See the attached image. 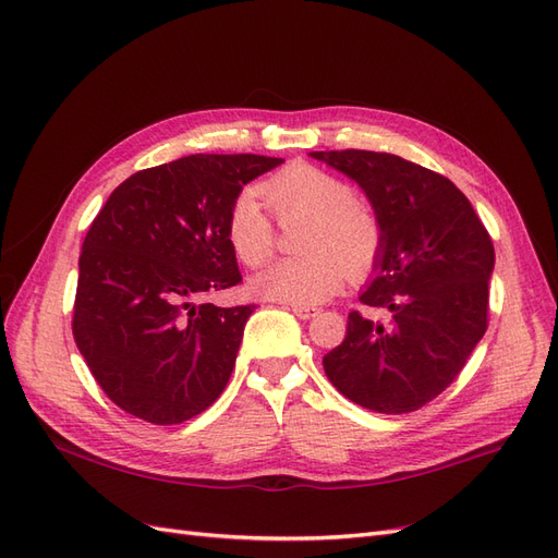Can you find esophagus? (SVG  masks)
Masks as SVG:
<instances>
[{
  "label": "esophagus",
  "instance_id": "obj_1",
  "mask_svg": "<svg viewBox=\"0 0 558 558\" xmlns=\"http://www.w3.org/2000/svg\"><path fill=\"white\" fill-rule=\"evenodd\" d=\"M289 310L298 316V318H314L318 314V307H312V305H289Z\"/></svg>",
  "mask_w": 558,
  "mask_h": 558
}]
</instances>
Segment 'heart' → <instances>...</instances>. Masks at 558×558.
<instances>
[{
	"label": "heart",
	"instance_id": "heart-1",
	"mask_svg": "<svg viewBox=\"0 0 558 558\" xmlns=\"http://www.w3.org/2000/svg\"><path fill=\"white\" fill-rule=\"evenodd\" d=\"M260 195L281 226L307 221L300 251L253 281L269 300L316 305L332 298L349 277L367 275L384 248L379 216L361 205L353 185L320 167L295 162L260 183ZM228 242L242 265L260 269L277 251V230L263 202L244 191L228 214Z\"/></svg>",
	"mask_w": 558,
	"mask_h": 558
}]
</instances>
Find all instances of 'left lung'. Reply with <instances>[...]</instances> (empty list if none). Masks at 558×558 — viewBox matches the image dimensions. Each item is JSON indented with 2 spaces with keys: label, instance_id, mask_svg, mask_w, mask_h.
Listing matches in <instances>:
<instances>
[{
  "label": "left lung",
  "instance_id": "obj_1",
  "mask_svg": "<svg viewBox=\"0 0 558 558\" xmlns=\"http://www.w3.org/2000/svg\"><path fill=\"white\" fill-rule=\"evenodd\" d=\"M312 156L356 181L384 226L377 277L361 302L386 318L351 312L324 369L365 410L414 412L461 375L486 332L492 234L447 177L416 162L361 148Z\"/></svg>",
  "mask_w": 558,
  "mask_h": 558
}]
</instances>
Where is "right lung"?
Wrapping results in <instances>:
<instances>
[{"label":"right lung","mask_w":558,"mask_h":558,"mask_svg":"<svg viewBox=\"0 0 558 558\" xmlns=\"http://www.w3.org/2000/svg\"><path fill=\"white\" fill-rule=\"evenodd\" d=\"M281 158L195 154L109 195L83 240L72 332L99 388L156 426L205 412L232 375L256 305H195L242 283L228 214Z\"/></svg>","instance_id":"add662e5"}]
</instances>
